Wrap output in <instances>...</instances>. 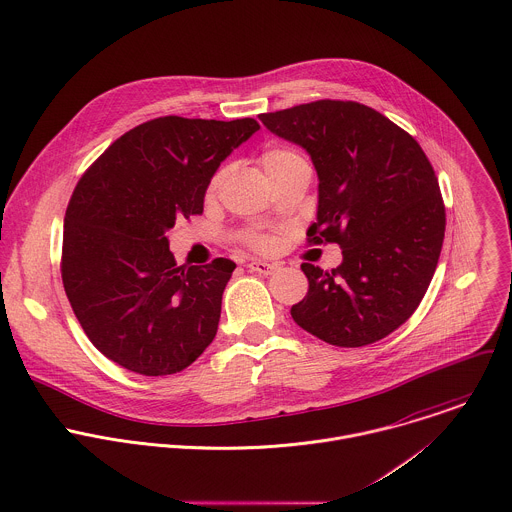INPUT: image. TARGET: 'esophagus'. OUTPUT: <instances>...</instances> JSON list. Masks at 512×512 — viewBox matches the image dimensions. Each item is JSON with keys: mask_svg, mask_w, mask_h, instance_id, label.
Wrapping results in <instances>:
<instances>
[{"mask_svg": "<svg viewBox=\"0 0 512 512\" xmlns=\"http://www.w3.org/2000/svg\"><path fill=\"white\" fill-rule=\"evenodd\" d=\"M251 271H255V273H261V275H273L275 271H277V265H273V263H265V261H251L249 265H247Z\"/></svg>", "mask_w": 512, "mask_h": 512, "instance_id": "1", "label": "esophagus"}]
</instances>
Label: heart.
<instances>
[{"mask_svg":"<svg viewBox=\"0 0 512 512\" xmlns=\"http://www.w3.org/2000/svg\"><path fill=\"white\" fill-rule=\"evenodd\" d=\"M259 160H261V166H263L265 174L269 176V180H271L273 184H275L277 180H281V178H287V176L299 172V170H307V168H310L307 160H305L299 152H295V150H291V148H281V146L267 148V150L261 154ZM223 176H225V172H219V174L211 180L209 192H215V190L219 188ZM245 241H247L251 247L259 249V251H271V249L275 247V239H273L271 235L263 233V231H257V229L247 231Z\"/></svg>","mask_w":512,"mask_h":512,"instance_id":"b5f03b06","label":"heart"}]
</instances>
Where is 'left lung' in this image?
Returning <instances> with one entry per match:
<instances>
[{
  "instance_id": "obj_1",
  "label": "left lung",
  "mask_w": 512,
  "mask_h": 512,
  "mask_svg": "<svg viewBox=\"0 0 512 512\" xmlns=\"http://www.w3.org/2000/svg\"><path fill=\"white\" fill-rule=\"evenodd\" d=\"M259 120L312 160L318 207L308 241L342 249L330 273L301 265L308 293L293 320L332 346L382 340L419 307L443 245L445 207L425 152L390 118L352 101L299 104Z\"/></svg>"
}]
</instances>
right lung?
<instances>
[{
	"instance_id": "right-lung-1",
	"label": "right lung",
	"mask_w": 512,
	"mask_h": 512,
	"mask_svg": "<svg viewBox=\"0 0 512 512\" xmlns=\"http://www.w3.org/2000/svg\"><path fill=\"white\" fill-rule=\"evenodd\" d=\"M259 130L253 118L162 116L114 144L65 213L61 275L89 340L142 376L188 368L217 332L229 259L176 265L168 231L204 211L219 164Z\"/></svg>"
}]
</instances>
